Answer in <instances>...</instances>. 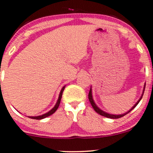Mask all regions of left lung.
Segmentation results:
<instances>
[{"label": "left lung", "instance_id": "left-lung-1", "mask_svg": "<svg viewBox=\"0 0 153 153\" xmlns=\"http://www.w3.org/2000/svg\"><path fill=\"white\" fill-rule=\"evenodd\" d=\"M144 89H145V86H144ZM144 91H143V94L142 95H141V97L140 99L138 100V102H136V104H135V105L133 106V108L131 109V110L129 111L128 112H127V113H125L124 114H120V115H114V114H108V113H105V112H104L103 111L100 110V109L99 108L97 107V105H95V103H94V100H93V98H92V94H91V89H90V91H89V95H88V97H89V102L90 103H91V106H92V108H94V110L96 112H97V114H99L101 116H103V117H108V118H111V119H118V118H121V117H124L125 115H126L127 114H128L129 112H131L132 110H133V108H134L135 107H136V105H138V103H139V102H140V100H141V98L143 97V94H144Z\"/></svg>", "mask_w": 153, "mask_h": 153}]
</instances>
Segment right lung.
<instances>
[{
  "mask_svg": "<svg viewBox=\"0 0 153 153\" xmlns=\"http://www.w3.org/2000/svg\"><path fill=\"white\" fill-rule=\"evenodd\" d=\"M64 87H65V86H64V87L62 89V90H61L60 94H59V99H58V101H57V102H56V104L55 105V106H54V107L53 108L51 109V110L50 111H48V113L45 114H43V115L38 116V117H29V118H30V119H33V120H42V119H44V118H45V117H49V116H51V114H53V113H55V111H56V110H57L58 108H59V104H60L61 99H62V93H63V91H64Z\"/></svg>",
  "mask_w": 153,
  "mask_h": 153,
  "instance_id": "obj_1",
  "label": "right lung"
}]
</instances>
